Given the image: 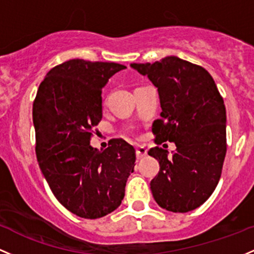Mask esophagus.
<instances>
[{"label":"esophagus","mask_w":254,"mask_h":254,"mask_svg":"<svg viewBox=\"0 0 254 254\" xmlns=\"http://www.w3.org/2000/svg\"><path fill=\"white\" fill-rule=\"evenodd\" d=\"M147 152H148V150H147V148L144 146H137V147H136V157H137L138 159L146 157Z\"/></svg>","instance_id":"34e87169"}]
</instances>
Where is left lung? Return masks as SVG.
<instances>
[{"instance_id": "8db88e82", "label": "left lung", "mask_w": 254, "mask_h": 254, "mask_svg": "<svg viewBox=\"0 0 254 254\" xmlns=\"http://www.w3.org/2000/svg\"><path fill=\"white\" fill-rule=\"evenodd\" d=\"M158 88L160 119L153 123L155 142H175L171 155L154 147L148 154L160 170L150 181L153 197L171 212H189L216 189L227 153V112L211 74L177 57L131 64Z\"/></svg>"}]
</instances>
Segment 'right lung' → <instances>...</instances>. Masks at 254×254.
Masks as SVG:
<instances>
[{
    "mask_svg": "<svg viewBox=\"0 0 254 254\" xmlns=\"http://www.w3.org/2000/svg\"><path fill=\"white\" fill-rule=\"evenodd\" d=\"M124 65L72 59L55 66L40 84L32 108L36 155L53 194L69 212L96 219L113 212L133 172L135 148L112 140L90 146L102 118V88Z\"/></svg>",
    "mask_w": 254,
    "mask_h": 254,
    "instance_id": "right-lung-1",
    "label": "right lung"
}]
</instances>
